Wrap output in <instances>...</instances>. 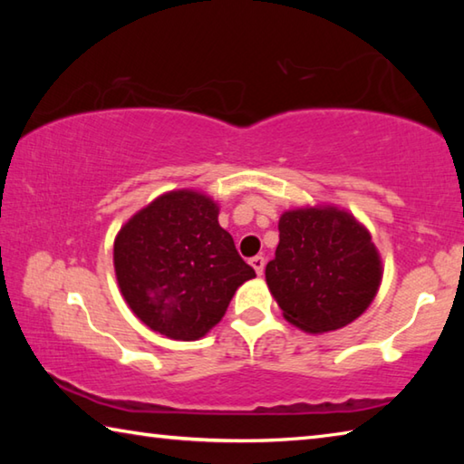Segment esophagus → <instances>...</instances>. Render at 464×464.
Masks as SVG:
<instances>
[{
    "label": "esophagus",
    "instance_id": "34e87169",
    "mask_svg": "<svg viewBox=\"0 0 464 464\" xmlns=\"http://www.w3.org/2000/svg\"><path fill=\"white\" fill-rule=\"evenodd\" d=\"M251 268H254L256 270V274H257V276H262V274H264V266H266V260H264V257L262 256H256V257H251Z\"/></svg>",
    "mask_w": 464,
    "mask_h": 464
}]
</instances>
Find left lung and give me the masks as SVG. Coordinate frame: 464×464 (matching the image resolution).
<instances>
[{
	"mask_svg": "<svg viewBox=\"0 0 464 464\" xmlns=\"http://www.w3.org/2000/svg\"><path fill=\"white\" fill-rule=\"evenodd\" d=\"M276 257L266 282L290 325L307 334L342 329L371 307L382 280V260L371 231L334 204L280 215Z\"/></svg>",
	"mask_w": 464,
	"mask_h": 464,
	"instance_id": "left-lung-1",
	"label": "left lung"
}]
</instances>
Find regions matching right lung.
Instances as JSON below:
<instances>
[{"mask_svg":"<svg viewBox=\"0 0 464 464\" xmlns=\"http://www.w3.org/2000/svg\"><path fill=\"white\" fill-rule=\"evenodd\" d=\"M114 272L129 309L149 329L182 342L207 335L235 290L256 278L218 225V204L190 188L157 196L121 227Z\"/></svg>","mask_w":464,"mask_h":464,"instance_id":"right-lung-1","label":"right lung"}]
</instances>
